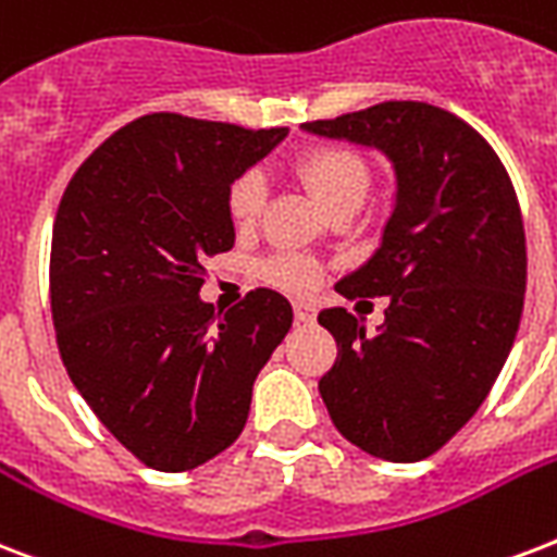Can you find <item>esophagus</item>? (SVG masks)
I'll use <instances>...</instances> for the list:
<instances>
[{"label":"esophagus","instance_id":"1","mask_svg":"<svg viewBox=\"0 0 557 557\" xmlns=\"http://www.w3.org/2000/svg\"><path fill=\"white\" fill-rule=\"evenodd\" d=\"M318 309L315 304H304V300H297L295 304V321L297 324H315Z\"/></svg>","mask_w":557,"mask_h":557}]
</instances>
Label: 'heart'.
Segmentation results:
<instances>
[{
    "label": "heart",
    "mask_w": 557,
    "mask_h": 557,
    "mask_svg": "<svg viewBox=\"0 0 557 557\" xmlns=\"http://www.w3.org/2000/svg\"><path fill=\"white\" fill-rule=\"evenodd\" d=\"M295 172L330 212L359 207L371 186V169L364 163V157L347 146L309 148L295 160ZM262 203H265V184L257 172H245L227 189V212L233 224L239 227H248L260 219ZM321 274H324L321 265L304 253H277L262 265V277L269 280L271 286L297 292V295L312 292Z\"/></svg>",
    "instance_id": "heart-1"
}]
</instances>
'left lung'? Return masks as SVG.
<instances>
[{"instance_id":"left-lung-1","label":"left lung","mask_w":557,"mask_h":557,"mask_svg":"<svg viewBox=\"0 0 557 557\" xmlns=\"http://www.w3.org/2000/svg\"><path fill=\"white\" fill-rule=\"evenodd\" d=\"M304 131L388 157L392 219L345 297H392L385 324L333 307L318 324L338 356L318 392L335 430L385 461L438 453L476 414L515 345L525 233L511 177L482 134L426 101H382Z\"/></svg>"}]
</instances>
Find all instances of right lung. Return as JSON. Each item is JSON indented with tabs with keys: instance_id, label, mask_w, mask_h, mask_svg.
<instances>
[{
	"instance_id": "add662e5",
	"label": "right lung",
	"mask_w": 557,
	"mask_h": 557,
	"mask_svg": "<svg viewBox=\"0 0 557 557\" xmlns=\"http://www.w3.org/2000/svg\"><path fill=\"white\" fill-rule=\"evenodd\" d=\"M286 134L139 116L61 198L49 262L58 350L96 418L154 470H193L239 438L253 380L292 326L271 288L227 312L198 297L203 260L236 239L227 189Z\"/></svg>"
}]
</instances>
